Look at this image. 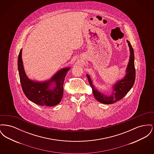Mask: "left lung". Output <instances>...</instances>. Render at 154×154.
Segmentation results:
<instances>
[{
    "label": "left lung",
    "instance_id": "8db88e82",
    "mask_svg": "<svg viewBox=\"0 0 154 154\" xmlns=\"http://www.w3.org/2000/svg\"><path fill=\"white\" fill-rule=\"evenodd\" d=\"M126 42L128 43L130 50L129 63L126 70V74L125 75L124 78L121 80L118 81L116 84L113 85L112 91L110 95H106L99 92L94 86L90 76L88 74H87L88 81L92 89L94 97L99 102L110 104L117 102L122 99L128 94L134 85L136 77L134 51L131 43L128 40H126Z\"/></svg>",
    "mask_w": 154,
    "mask_h": 154
}]
</instances>
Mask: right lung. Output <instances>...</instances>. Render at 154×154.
Instances as JSON below:
<instances>
[{
	"instance_id": "1",
	"label": "right lung",
	"mask_w": 154,
	"mask_h": 154,
	"mask_svg": "<svg viewBox=\"0 0 154 154\" xmlns=\"http://www.w3.org/2000/svg\"><path fill=\"white\" fill-rule=\"evenodd\" d=\"M18 69L22 90L31 102L40 106H54L60 102L63 94V82L70 67L60 69L49 80L39 82L31 80L25 72L22 60V49L18 55ZM52 83L54 87L51 88Z\"/></svg>"
}]
</instances>
